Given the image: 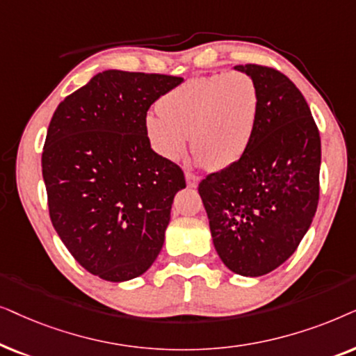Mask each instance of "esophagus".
I'll use <instances>...</instances> for the list:
<instances>
[{
  "mask_svg": "<svg viewBox=\"0 0 356 356\" xmlns=\"http://www.w3.org/2000/svg\"><path fill=\"white\" fill-rule=\"evenodd\" d=\"M186 182H187L188 188H195L198 186V182H200V179H198L195 174L186 172Z\"/></svg>",
  "mask_w": 356,
  "mask_h": 356,
  "instance_id": "1",
  "label": "esophagus"
}]
</instances>
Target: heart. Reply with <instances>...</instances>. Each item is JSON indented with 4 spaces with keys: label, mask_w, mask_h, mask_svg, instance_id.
<instances>
[{
    "label": "heart",
    "mask_w": 356,
    "mask_h": 356,
    "mask_svg": "<svg viewBox=\"0 0 356 356\" xmlns=\"http://www.w3.org/2000/svg\"><path fill=\"white\" fill-rule=\"evenodd\" d=\"M259 107V86L248 73L197 76L161 99L159 111L146 115L145 129L151 146L163 158H181L191 135L198 163L222 170L249 149Z\"/></svg>",
    "instance_id": "obj_1"
}]
</instances>
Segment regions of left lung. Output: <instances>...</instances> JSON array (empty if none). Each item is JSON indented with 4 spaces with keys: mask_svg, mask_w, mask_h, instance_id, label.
<instances>
[{
    "mask_svg": "<svg viewBox=\"0 0 356 356\" xmlns=\"http://www.w3.org/2000/svg\"><path fill=\"white\" fill-rule=\"evenodd\" d=\"M260 107L252 143L238 163L198 186L218 255L231 272L262 277L295 252L319 202L321 136L305 96L280 71L238 65Z\"/></svg>",
    "mask_w": 356,
    "mask_h": 356,
    "instance_id": "obj_1",
    "label": "left lung"
}]
</instances>
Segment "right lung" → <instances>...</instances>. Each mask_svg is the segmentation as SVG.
I'll return each mask as SVG.
<instances>
[{
    "label": "right lung",
    "mask_w": 356,
    "mask_h": 356,
    "mask_svg": "<svg viewBox=\"0 0 356 356\" xmlns=\"http://www.w3.org/2000/svg\"><path fill=\"white\" fill-rule=\"evenodd\" d=\"M177 76L107 70L56 107L42 175L56 234L107 282L143 275L164 244L182 169L154 153L145 118Z\"/></svg>",
    "instance_id": "right-lung-1"
}]
</instances>
